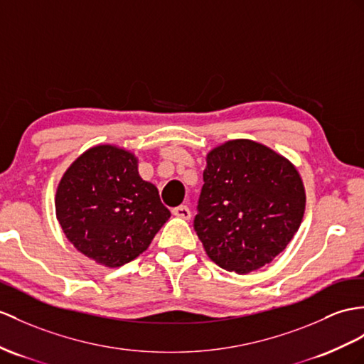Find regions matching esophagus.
<instances>
[{"label":"esophagus","mask_w":364,"mask_h":364,"mask_svg":"<svg viewBox=\"0 0 364 364\" xmlns=\"http://www.w3.org/2000/svg\"><path fill=\"white\" fill-rule=\"evenodd\" d=\"M173 215L177 216V218H181V219L188 220L191 218V211L187 205H179V207L173 208Z\"/></svg>","instance_id":"1"}]
</instances>
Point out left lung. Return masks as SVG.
Listing matches in <instances>:
<instances>
[{
	"label": "left lung",
	"instance_id": "8db88e82",
	"mask_svg": "<svg viewBox=\"0 0 364 364\" xmlns=\"http://www.w3.org/2000/svg\"><path fill=\"white\" fill-rule=\"evenodd\" d=\"M194 230L220 269L247 274L270 264L301 225L306 190L286 156L250 139L210 149Z\"/></svg>",
	"mask_w": 364,
	"mask_h": 364
}]
</instances>
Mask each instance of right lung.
<instances>
[{
    "instance_id": "1",
    "label": "right lung",
    "mask_w": 364,
    "mask_h": 364,
    "mask_svg": "<svg viewBox=\"0 0 364 364\" xmlns=\"http://www.w3.org/2000/svg\"><path fill=\"white\" fill-rule=\"evenodd\" d=\"M55 216L80 253L117 269L148 249L171 213L156 185L140 177L134 153L100 144L80 154L61 176Z\"/></svg>"
}]
</instances>
